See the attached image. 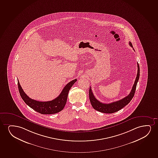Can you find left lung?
I'll list each match as a JSON object with an SVG mask.
<instances>
[{
	"label": "left lung",
	"mask_w": 158,
	"mask_h": 158,
	"mask_svg": "<svg viewBox=\"0 0 158 158\" xmlns=\"http://www.w3.org/2000/svg\"><path fill=\"white\" fill-rule=\"evenodd\" d=\"M129 44L131 47H133V46L132 45V43L130 42H129ZM137 67V74L135 81L133 84L131 92L127 96L125 97L124 98L121 99L120 100L113 102L110 103H103L101 102L95 98L94 95L93 94L92 90L90 87L89 90V98L90 103L92 106L93 108L95 109L96 110L98 111L101 113L111 114V113L117 112L119 110H121V109L123 108V107H125V106H127L131 101V100L132 99L134 96V95L135 93V89H136V86H137L138 80L139 79V66L138 63Z\"/></svg>",
	"instance_id": "1"
}]
</instances>
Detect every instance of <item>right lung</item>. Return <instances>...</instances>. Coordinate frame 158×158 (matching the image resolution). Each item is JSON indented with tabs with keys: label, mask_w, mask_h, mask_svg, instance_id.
Segmentation results:
<instances>
[{
	"label": "right lung",
	"mask_w": 158,
	"mask_h": 158,
	"mask_svg": "<svg viewBox=\"0 0 158 158\" xmlns=\"http://www.w3.org/2000/svg\"><path fill=\"white\" fill-rule=\"evenodd\" d=\"M77 81V79H76L69 82L64 87L59 96L52 100L47 102H42L31 99L24 92L19 80H18V85L21 98L29 107L41 114H53L63 109L66 103L68 93L70 88Z\"/></svg>",
	"instance_id": "obj_1"
}]
</instances>
